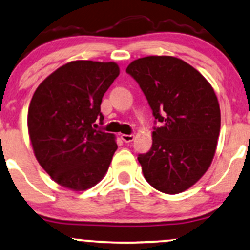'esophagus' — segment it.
<instances>
[{
	"instance_id": "obj_1",
	"label": "esophagus",
	"mask_w": 250,
	"mask_h": 250,
	"mask_svg": "<svg viewBox=\"0 0 250 250\" xmlns=\"http://www.w3.org/2000/svg\"><path fill=\"white\" fill-rule=\"evenodd\" d=\"M121 138H122L123 142H125V143H130V142H133V141H134L135 136H134L133 134H131V135H125V134H122V135H121Z\"/></svg>"
}]
</instances>
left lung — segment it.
I'll list each match as a JSON object with an SVG mask.
<instances>
[{
    "label": "left lung",
    "mask_w": 250,
    "mask_h": 250,
    "mask_svg": "<svg viewBox=\"0 0 250 250\" xmlns=\"http://www.w3.org/2000/svg\"><path fill=\"white\" fill-rule=\"evenodd\" d=\"M125 72L162 123L152 131L151 149L137 157L144 178L163 193L184 192L214 157L221 122L214 89L194 67L171 56L134 60Z\"/></svg>",
    "instance_id": "1"
}]
</instances>
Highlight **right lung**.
<instances>
[{
    "label": "right lung",
    "instance_id": "right-lung-1",
    "mask_svg": "<svg viewBox=\"0 0 250 250\" xmlns=\"http://www.w3.org/2000/svg\"><path fill=\"white\" fill-rule=\"evenodd\" d=\"M119 74L116 62L76 60L51 73L34 93L30 141L57 184L85 191L106 174L117 149L115 136L93 125L96 120L102 123V98Z\"/></svg>",
    "mask_w": 250,
    "mask_h": 250
}]
</instances>
